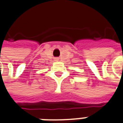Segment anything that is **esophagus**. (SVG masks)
Here are the masks:
<instances>
[{"label":"esophagus","instance_id":"obj_1","mask_svg":"<svg viewBox=\"0 0 123 123\" xmlns=\"http://www.w3.org/2000/svg\"><path fill=\"white\" fill-rule=\"evenodd\" d=\"M58 58H56V61H58Z\"/></svg>","mask_w":123,"mask_h":123}]
</instances>
